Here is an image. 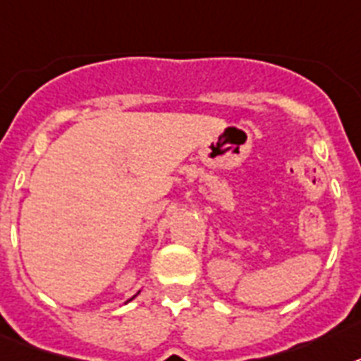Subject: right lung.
<instances>
[{"label":"right lung","mask_w":361,"mask_h":361,"mask_svg":"<svg viewBox=\"0 0 361 361\" xmlns=\"http://www.w3.org/2000/svg\"><path fill=\"white\" fill-rule=\"evenodd\" d=\"M134 297H136V295H134ZM134 297H133V299H134ZM133 299H130V300H133Z\"/></svg>","instance_id":"right-lung-1"}]
</instances>
